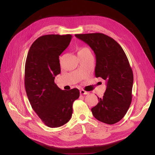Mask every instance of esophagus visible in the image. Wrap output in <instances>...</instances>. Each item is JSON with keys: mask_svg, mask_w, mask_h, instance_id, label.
Here are the masks:
<instances>
[{"mask_svg": "<svg viewBox=\"0 0 155 155\" xmlns=\"http://www.w3.org/2000/svg\"><path fill=\"white\" fill-rule=\"evenodd\" d=\"M80 94H81L86 95V94H88V92H87V91H84V90H81V91H80Z\"/></svg>", "mask_w": 155, "mask_h": 155, "instance_id": "1", "label": "esophagus"}]
</instances>
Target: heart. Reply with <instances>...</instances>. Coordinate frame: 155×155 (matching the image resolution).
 Returning a JSON list of instances; mask_svg holds the SVG:
<instances>
[{"label": "heart", "instance_id": "obj_1", "mask_svg": "<svg viewBox=\"0 0 155 155\" xmlns=\"http://www.w3.org/2000/svg\"><path fill=\"white\" fill-rule=\"evenodd\" d=\"M83 52H91V51H90V50H89L88 48H85V47H83V48H80V49L79 50L78 54L83 53Z\"/></svg>", "mask_w": 155, "mask_h": 155}]
</instances>
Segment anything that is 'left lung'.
<instances>
[{
  "label": "left lung",
  "mask_w": 155,
  "mask_h": 155,
  "mask_svg": "<svg viewBox=\"0 0 155 155\" xmlns=\"http://www.w3.org/2000/svg\"><path fill=\"white\" fill-rule=\"evenodd\" d=\"M96 55L95 76L106 81L102 98L93 108V116L101 122L112 125L118 122L127 112L132 101L133 73L121 46L111 37L101 33L76 34Z\"/></svg>",
  "instance_id": "obj_1"
}]
</instances>
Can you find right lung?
<instances>
[{
    "mask_svg": "<svg viewBox=\"0 0 155 155\" xmlns=\"http://www.w3.org/2000/svg\"><path fill=\"white\" fill-rule=\"evenodd\" d=\"M70 34L45 35L37 39L29 50L25 63V85L32 109L49 127L67 124L72 114L73 102L79 91L60 89L54 82L61 72L59 55L69 45Z\"/></svg>",
    "mask_w": 155,
    "mask_h": 155,
    "instance_id": "1",
    "label": "right lung"
}]
</instances>
